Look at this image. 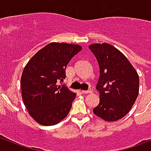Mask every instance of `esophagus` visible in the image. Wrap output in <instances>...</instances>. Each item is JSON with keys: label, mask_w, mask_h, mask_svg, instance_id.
<instances>
[{"label": "esophagus", "mask_w": 151, "mask_h": 151, "mask_svg": "<svg viewBox=\"0 0 151 151\" xmlns=\"http://www.w3.org/2000/svg\"><path fill=\"white\" fill-rule=\"evenodd\" d=\"M81 93H83V94H88V93H91V91H89V90H88V91H84V90H81Z\"/></svg>", "instance_id": "34e87169"}]
</instances>
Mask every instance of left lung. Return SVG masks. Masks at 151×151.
Here are the masks:
<instances>
[{
	"label": "left lung",
	"mask_w": 151,
	"mask_h": 151,
	"mask_svg": "<svg viewBox=\"0 0 151 151\" xmlns=\"http://www.w3.org/2000/svg\"><path fill=\"white\" fill-rule=\"evenodd\" d=\"M88 48L99 67V103L93 113L106 122L118 121L129 112L138 96V73L124 55L110 44H92Z\"/></svg>",
	"instance_id": "1"
}]
</instances>
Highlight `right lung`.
<instances>
[{
    "mask_svg": "<svg viewBox=\"0 0 151 151\" xmlns=\"http://www.w3.org/2000/svg\"><path fill=\"white\" fill-rule=\"evenodd\" d=\"M82 49L78 45L52 42L29 59L21 77L22 98L28 113L41 125L58 124L67 116L76 94L58 85L69 62Z\"/></svg>",
    "mask_w": 151,
    "mask_h": 151,
    "instance_id": "obj_1",
    "label": "right lung"
}]
</instances>
